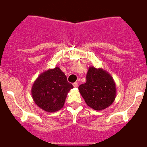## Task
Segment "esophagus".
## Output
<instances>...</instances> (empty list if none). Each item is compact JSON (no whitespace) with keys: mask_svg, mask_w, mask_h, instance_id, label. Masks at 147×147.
Instances as JSON below:
<instances>
[{"mask_svg":"<svg viewBox=\"0 0 147 147\" xmlns=\"http://www.w3.org/2000/svg\"><path fill=\"white\" fill-rule=\"evenodd\" d=\"M73 85H74V86L75 88H77V86H78V83H77V82H76V83H74V84H73Z\"/></svg>","mask_w":147,"mask_h":147,"instance_id":"34e87169","label":"esophagus"}]
</instances>
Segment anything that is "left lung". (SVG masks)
Returning <instances> with one entry per match:
<instances>
[{"label":"left lung","instance_id":"1","mask_svg":"<svg viewBox=\"0 0 147 147\" xmlns=\"http://www.w3.org/2000/svg\"><path fill=\"white\" fill-rule=\"evenodd\" d=\"M79 91L88 106L102 111L113 103L116 86L113 77L102 68L89 67L86 82L79 86Z\"/></svg>","mask_w":147,"mask_h":147}]
</instances>
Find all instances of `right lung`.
<instances>
[{
	"label": "right lung",
	"mask_w": 147,
	"mask_h": 147,
	"mask_svg": "<svg viewBox=\"0 0 147 147\" xmlns=\"http://www.w3.org/2000/svg\"><path fill=\"white\" fill-rule=\"evenodd\" d=\"M73 88L64 73L56 67L38 75L32 86V97L41 109L55 112L63 108L68 92Z\"/></svg>",
	"instance_id": "right-lung-1"
}]
</instances>
